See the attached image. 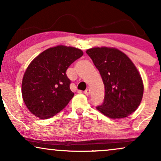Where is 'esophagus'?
<instances>
[{
  "label": "esophagus",
  "mask_w": 161,
  "mask_h": 161,
  "mask_svg": "<svg viewBox=\"0 0 161 161\" xmlns=\"http://www.w3.org/2000/svg\"><path fill=\"white\" fill-rule=\"evenodd\" d=\"M84 93H85V95H89L90 93H91V90H90V88H87L86 91L84 92Z\"/></svg>",
  "instance_id": "obj_1"
}]
</instances>
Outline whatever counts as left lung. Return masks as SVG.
I'll return each instance as SVG.
<instances>
[{
	"instance_id": "1",
	"label": "left lung",
	"mask_w": 161,
	"mask_h": 161,
	"mask_svg": "<svg viewBox=\"0 0 161 161\" xmlns=\"http://www.w3.org/2000/svg\"><path fill=\"white\" fill-rule=\"evenodd\" d=\"M98 69L104 85V99L97 110L112 119L135 112L141 103L144 86L137 68L126 54L114 47L86 51Z\"/></svg>"
}]
</instances>
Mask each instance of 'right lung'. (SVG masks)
Masks as SVG:
<instances>
[{"mask_svg":"<svg viewBox=\"0 0 161 161\" xmlns=\"http://www.w3.org/2000/svg\"><path fill=\"white\" fill-rule=\"evenodd\" d=\"M82 55V50L58 45L45 50L30 63L23 75L22 95L32 114L48 119L68 104L74 93L66 71Z\"/></svg>","mask_w":161,"mask_h":161,"instance_id":"obj_1","label":"right lung"}]
</instances>
